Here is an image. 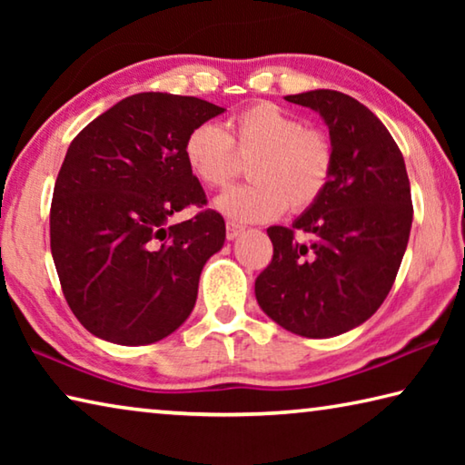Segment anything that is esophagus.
<instances>
[{"label":"esophagus","mask_w":465,"mask_h":465,"mask_svg":"<svg viewBox=\"0 0 465 465\" xmlns=\"http://www.w3.org/2000/svg\"><path fill=\"white\" fill-rule=\"evenodd\" d=\"M242 232H243L242 225L233 223V222H227V240H235Z\"/></svg>","instance_id":"1"}]
</instances>
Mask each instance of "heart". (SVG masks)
<instances>
[{
  "instance_id": "heart-1",
  "label": "heart",
  "mask_w": 465,
  "mask_h": 465,
  "mask_svg": "<svg viewBox=\"0 0 465 465\" xmlns=\"http://www.w3.org/2000/svg\"><path fill=\"white\" fill-rule=\"evenodd\" d=\"M238 157L250 160L252 183L217 196L215 209L242 223L269 222L287 204L308 209L324 193L334 162L324 133L269 102L240 110L227 131L204 123L184 141L186 168L209 188H223L238 176Z\"/></svg>"
}]
</instances>
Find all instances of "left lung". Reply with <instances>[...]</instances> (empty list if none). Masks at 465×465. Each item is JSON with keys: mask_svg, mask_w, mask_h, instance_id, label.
Returning <instances> with one entry per match:
<instances>
[{"mask_svg": "<svg viewBox=\"0 0 465 465\" xmlns=\"http://www.w3.org/2000/svg\"><path fill=\"white\" fill-rule=\"evenodd\" d=\"M326 123L332 174L293 225L266 230L272 261L256 279V302L272 322L305 338L349 332L380 310L411 238L406 163L383 123L334 90L287 96ZM299 229L312 242H297Z\"/></svg>", "mask_w": 465, "mask_h": 465, "instance_id": "1", "label": "left lung"}]
</instances>
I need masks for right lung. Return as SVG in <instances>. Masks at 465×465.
I'll return each mask as SVG.
<instances>
[{"mask_svg":"<svg viewBox=\"0 0 465 465\" xmlns=\"http://www.w3.org/2000/svg\"><path fill=\"white\" fill-rule=\"evenodd\" d=\"M223 110L193 96L135 94L69 145L53 191L51 254L69 308L102 341L152 344L191 316L225 222L211 209L180 223L172 215L207 203L184 141Z\"/></svg>","mask_w":465,"mask_h":465,"instance_id":"obj_1","label":"right lung"}]
</instances>
